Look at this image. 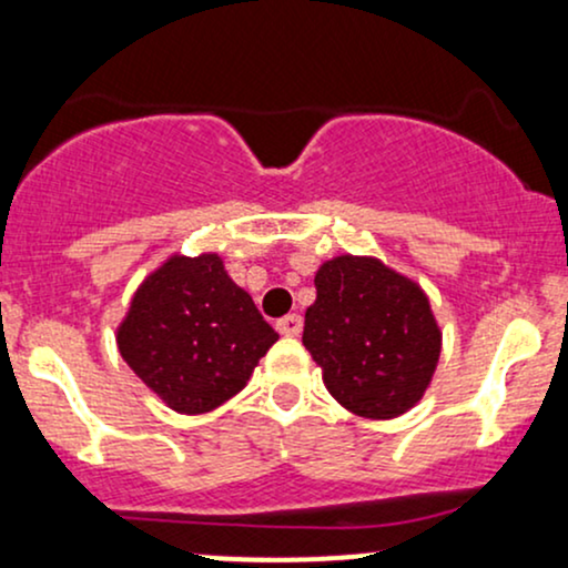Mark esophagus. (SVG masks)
<instances>
[{
    "label": "esophagus",
    "mask_w": 568,
    "mask_h": 568,
    "mask_svg": "<svg viewBox=\"0 0 568 568\" xmlns=\"http://www.w3.org/2000/svg\"><path fill=\"white\" fill-rule=\"evenodd\" d=\"M302 328H304L302 315H285L283 321H277V331L283 336H298L302 334Z\"/></svg>",
    "instance_id": "1"
}]
</instances>
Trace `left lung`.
Masks as SVG:
<instances>
[{
    "instance_id": "1",
    "label": "left lung",
    "mask_w": 568,
    "mask_h": 568,
    "mask_svg": "<svg viewBox=\"0 0 568 568\" xmlns=\"http://www.w3.org/2000/svg\"><path fill=\"white\" fill-rule=\"evenodd\" d=\"M304 347L328 393L366 419H395L422 400L440 357V325L419 283L374 256L321 264Z\"/></svg>"
}]
</instances>
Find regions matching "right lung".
I'll return each mask as SVG.
<instances>
[{"instance_id":"obj_1","label":"right lung","mask_w":568,"mask_h":568,"mask_svg":"<svg viewBox=\"0 0 568 568\" xmlns=\"http://www.w3.org/2000/svg\"><path fill=\"white\" fill-rule=\"evenodd\" d=\"M277 338L219 253L168 258L139 285L116 328V347L135 376L189 416L237 395Z\"/></svg>"}]
</instances>
